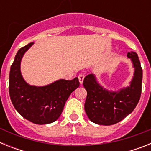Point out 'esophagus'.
Masks as SVG:
<instances>
[{"instance_id":"esophagus-1","label":"esophagus","mask_w":151,"mask_h":151,"mask_svg":"<svg viewBox=\"0 0 151 151\" xmlns=\"http://www.w3.org/2000/svg\"><path fill=\"white\" fill-rule=\"evenodd\" d=\"M78 80H79L80 84H82V83H83L84 78H85V75H84V74H79V75H78Z\"/></svg>"}]
</instances>
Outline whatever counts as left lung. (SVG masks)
Returning <instances> with one entry per match:
<instances>
[{"label":"left lung","mask_w":151,"mask_h":151,"mask_svg":"<svg viewBox=\"0 0 151 151\" xmlns=\"http://www.w3.org/2000/svg\"><path fill=\"white\" fill-rule=\"evenodd\" d=\"M127 56L135 69L129 87L118 92L108 91L97 84L94 75L84 78L83 85L87 91L85 110L91 122L104 125L116 124L129 115L138 104L141 94L142 68L135 52H129Z\"/></svg>","instance_id":"left-lung-1"}]
</instances>
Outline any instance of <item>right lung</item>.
<instances>
[{"mask_svg": "<svg viewBox=\"0 0 151 151\" xmlns=\"http://www.w3.org/2000/svg\"><path fill=\"white\" fill-rule=\"evenodd\" d=\"M33 42L17 52L10 71L9 94L13 106L27 120L38 125L54 122L61 115L64 105L72 92L79 86L78 78L60 79L44 87L28 85L20 73L24 53Z\"/></svg>", "mask_w": 151, "mask_h": 151, "instance_id": "right-lung-1", "label": "right lung"}]
</instances>
